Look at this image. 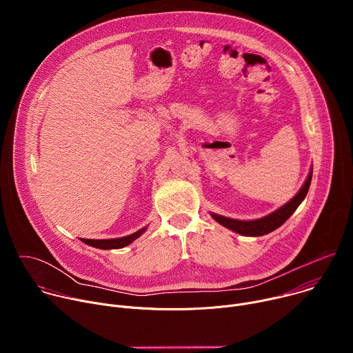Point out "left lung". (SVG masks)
Returning a JSON list of instances; mask_svg holds the SVG:
<instances>
[{
  "label": "left lung",
  "instance_id": "obj_1",
  "mask_svg": "<svg viewBox=\"0 0 353 353\" xmlns=\"http://www.w3.org/2000/svg\"><path fill=\"white\" fill-rule=\"evenodd\" d=\"M312 176H313V169L310 170L306 183L301 187V190L289 201L288 204H285L283 207H281L279 210H276L275 212H272L268 216H264L261 219L257 221H237V219H230L226 216H221L216 214H211L212 218L221 223L222 226L240 233L243 236H264L275 229H278L281 225H283L289 216L296 211V208L300 205L301 201L305 199V196L307 195L310 183H312Z\"/></svg>",
  "mask_w": 353,
  "mask_h": 353
}]
</instances>
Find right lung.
<instances>
[{"label":"right lung","mask_w":353,"mask_h":353,"mask_svg":"<svg viewBox=\"0 0 353 353\" xmlns=\"http://www.w3.org/2000/svg\"><path fill=\"white\" fill-rule=\"evenodd\" d=\"M146 230V228L125 236V237H120V239H106V240H93V239H81L85 244L96 247V248H102V250H110V248H121L128 245L130 243H132L135 239H138L143 232Z\"/></svg>","instance_id":"1"}]
</instances>
